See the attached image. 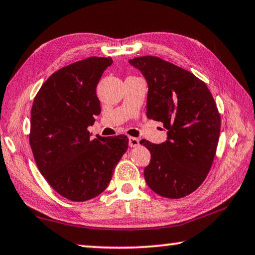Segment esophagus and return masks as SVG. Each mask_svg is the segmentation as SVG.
<instances>
[{
  "label": "esophagus",
  "mask_w": 255,
  "mask_h": 255,
  "mask_svg": "<svg viewBox=\"0 0 255 255\" xmlns=\"http://www.w3.org/2000/svg\"><path fill=\"white\" fill-rule=\"evenodd\" d=\"M139 139L133 138V136H128V146L130 147H136L139 146Z\"/></svg>",
  "instance_id": "esophagus-1"
}]
</instances>
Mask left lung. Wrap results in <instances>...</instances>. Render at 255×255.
I'll list each match as a JSON object with an SVG mask.
<instances>
[{"label":"left lung","mask_w":255,"mask_h":255,"mask_svg":"<svg viewBox=\"0 0 255 255\" xmlns=\"http://www.w3.org/2000/svg\"><path fill=\"white\" fill-rule=\"evenodd\" d=\"M148 84L147 117L163 123L168 139L141 140L150 152L143 176L164 198L179 199L206 179L219 143L221 116L207 85L193 73L156 56L130 60Z\"/></svg>","instance_id":"1"}]
</instances>
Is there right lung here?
Instances as JSON below:
<instances>
[{
	"instance_id": "right-lung-1",
	"label": "right lung",
	"mask_w": 255,
	"mask_h": 255,
	"mask_svg": "<svg viewBox=\"0 0 255 255\" xmlns=\"http://www.w3.org/2000/svg\"><path fill=\"white\" fill-rule=\"evenodd\" d=\"M112 57H88L54 72L42 84L31 110L29 145L39 171L71 201L102 193L127 152V135L92 139L87 128L101 113L97 86Z\"/></svg>"
}]
</instances>
